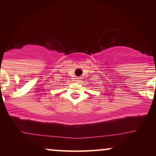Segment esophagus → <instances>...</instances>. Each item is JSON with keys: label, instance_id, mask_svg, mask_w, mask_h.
<instances>
[{"label": "esophagus", "instance_id": "34e87169", "mask_svg": "<svg viewBox=\"0 0 156 156\" xmlns=\"http://www.w3.org/2000/svg\"><path fill=\"white\" fill-rule=\"evenodd\" d=\"M76 81H79L80 79V78H76Z\"/></svg>", "mask_w": 156, "mask_h": 156}]
</instances>
